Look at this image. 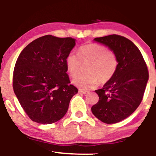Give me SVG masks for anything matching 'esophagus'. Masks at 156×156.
I'll list each match as a JSON object with an SVG mask.
<instances>
[{
    "mask_svg": "<svg viewBox=\"0 0 156 156\" xmlns=\"http://www.w3.org/2000/svg\"><path fill=\"white\" fill-rule=\"evenodd\" d=\"M78 92H79V93H80V94H87V93H88V92H88V91L82 90V89H79V91H78Z\"/></svg>",
    "mask_w": 156,
    "mask_h": 156,
    "instance_id": "obj_1",
    "label": "esophagus"
}]
</instances>
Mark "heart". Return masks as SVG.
Returning <instances> with one entry per match:
<instances>
[{"label":"heart","instance_id":"1","mask_svg":"<svg viewBox=\"0 0 156 156\" xmlns=\"http://www.w3.org/2000/svg\"><path fill=\"white\" fill-rule=\"evenodd\" d=\"M67 72L73 78L78 76L87 66V74L77 77L73 83L81 89L95 88L100 84L107 83L115 75L118 66L117 55L105 46L89 43L80 46L78 55L69 53L66 57Z\"/></svg>","mask_w":156,"mask_h":156}]
</instances>
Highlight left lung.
<instances>
[{
  "mask_svg": "<svg viewBox=\"0 0 156 156\" xmlns=\"http://www.w3.org/2000/svg\"><path fill=\"white\" fill-rule=\"evenodd\" d=\"M94 40L110 48L117 55L118 66L112 79L95 90L99 101L92 112L103 122L114 124L129 117L140 105L149 73L140 51L130 39L112 34Z\"/></svg>",
  "mask_w": 156,
  "mask_h": 156,
  "instance_id": "left-lung-1",
  "label": "left lung"
}]
</instances>
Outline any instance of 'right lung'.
Wrapping results in <instances>:
<instances>
[{
    "label": "right lung",
    "mask_w": 156,
    "mask_h": 156,
    "mask_svg": "<svg viewBox=\"0 0 156 156\" xmlns=\"http://www.w3.org/2000/svg\"><path fill=\"white\" fill-rule=\"evenodd\" d=\"M76 45L71 37L45 35L23 50L13 73V89L32 121L52 124L67 113L78 93L67 74L66 57Z\"/></svg>",
    "instance_id": "right-lung-1"
}]
</instances>
